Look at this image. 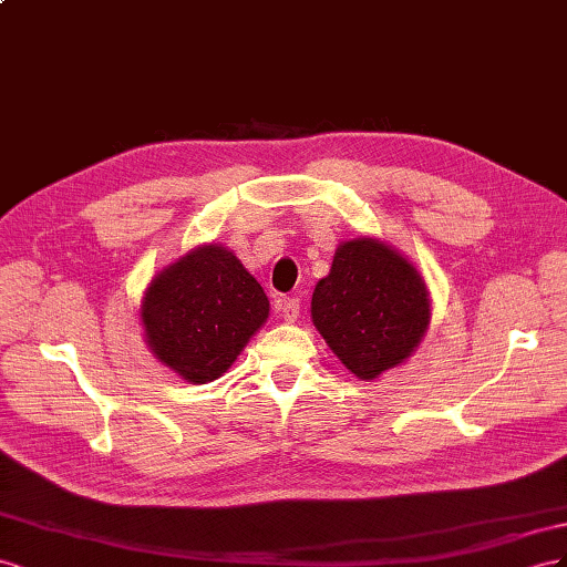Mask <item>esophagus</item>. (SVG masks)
<instances>
[{"mask_svg": "<svg viewBox=\"0 0 567 567\" xmlns=\"http://www.w3.org/2000/svg\"><path fill=\"white\" fill-rule=\"evenodd\" d=\"M299 309H301V301H299L297 297H282V299H278V311H280L282 318L289 320V322L297 320Z\"/></svg>", "mask_w": 567, "mask_h": 567, "instance_id": "34e87169", "label": "esophagus"}]
</instances>
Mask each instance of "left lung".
Wrapping results in <instances>:
<instances>
[{
	"mask_svg": "<svg viewBox=\"0 0 567 567\" xmlns=\"http://www.w3.org/2000/svg\"><path fill=\"white\" fill-rule=\"evenodd\" d=\"M313 326L355 378L373 380L409 359L430 322L423 278L378 239L339 245L311 299Z\"/></svg>",
	"mask_w": 567,
	"mask_h": 567,
	"instance_id": "1",
	"label": "left lung"
}]
</instances>
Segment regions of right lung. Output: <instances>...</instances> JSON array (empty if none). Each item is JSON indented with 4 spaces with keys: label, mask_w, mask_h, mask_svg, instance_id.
Masks as SVG:
<instances>
[{
    "label": "right lung",
    "mask_w": 567,
    "mask_h": 567,
    "mask_svg": "<svg viewBox=\"0 0 567 567\" xmlns=\"http://www.w3.org/2000/svg\"><path fill=\"white\" fill-rule=\"evenodd\" d=\"M268 309L264 287L237 256L208 245L156 275L142 303V322L156 359L204 384L233 365Z\"/></svg>",
    "instance_id": "1"
}]
</instances>
